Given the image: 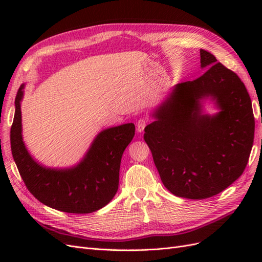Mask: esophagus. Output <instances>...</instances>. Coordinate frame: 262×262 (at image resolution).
<instances>
[{
  "label": "esophagus",
  "mask_w": 262,
  "mask_h": 262,
  "mask_svg": "<svg viewBox=\"0 0 262 262\" xmlns=\"http://www.w3.org/2000/svg\"><path fill=\"white\" fill-rule=\"evenodd\" d=\"M146 124H147V120H146V119H144V118L139 119L138 122H137V131H138L139 133L143 132V130H144V128L146 126Z\"/></svg>",
  "instance_id": "34e87169"
}]
</instances>
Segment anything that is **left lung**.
I'll return each instance as SVG.
<instances>
[{
	"mask_svg": "<svg viewBox=\"0 0 262 262\" xmlns=\"http://www.w3.org/2000/svg\"><path fill=\"white\" fill-rule=\"evenodd\" d=\"M200 58L208 70L173 86L144 129L164 186L193 200L215 195L242 176L255 134L251 100L238 75L208 51L201 49ZM208 98L220 109L213 116L202 112Z\"/></svg>",
	"mask_w": 262,
	"mask_h": 262,
	"instance_id": "obj_1",
	"label": "left lung"
}]
</instances>
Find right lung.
<instances>
[{"instance_id":"add662e5","label":"right lung","mask_w":262,"mask_h":262,"mask_svg":"<svg viewBox=\"0 0 262 262\" xmlns=\"http://www.w3.org/2000/svg\"><path fill=\"white\" fill-rule=\"evenodd\" d=\"M21 85L15 98L11 128L13 158L27 189L47 207L67 213H92L112 201L119 186V170L125 147L136 126L125 123L102 130L94 139L83 160L70 168H50L36 162L21 136Z\"/></svg>"}]
</instances>
